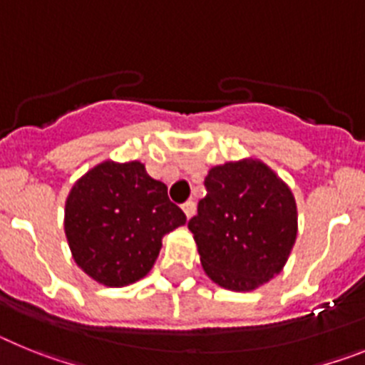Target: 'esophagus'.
<instances>
[{
    "label": "esophagus",
    "instance_id": "1",
    "mask_svg": "<svg viewBox=\"0 0 365 365\" xmlns=\"http://www.w3.org/2000/svg\"><path fill=\"white\" fill-rule=\"evenodd\" d=\"M182 209H183V213H185V217L191 218L192 215H195V211H196V205H195V202H192V200H187L185 204L182 205Z\"/></svg>",
    "mask_w": 365,
    "mask_h": 365
}]
</instances>
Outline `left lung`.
<instances>
[{
  "label": "left lung",
  "mask_w": 365,
  "mask_h": 365,
  "mask_svg": "<svg viewBox=\"0 0 365 365\" xmlns=\"http://www.w3.org/2000/svg\"><path fill=\"white\" fill-rule=\"evenodd\" d=\"M189 230L213 283L252 292L287 264L297 239L292 189L257 158L215 165Z\"/></svg>",
  "instance_id": "left-lung-1"
}]
</instances>
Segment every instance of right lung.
<instances>
[{
    "mask_svg": "<svg viewBox=\"0 0 365 365\" xmlns=\"http://www.w3.org/2000/svg\"><path fill=\"white\" fill-rule=\"evenodd\" d=\"M167 185L141 161L104 160L73 183L64 231L73 261L93 281L121 288L143 279L156 262L161 239L185 224Z\"/></svg>",
    "mask_w": 365,
    "mask_h": 365,
    "instance_id": "obj_1",
    "label": "right lung"
}]
</instances>
